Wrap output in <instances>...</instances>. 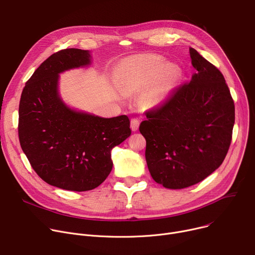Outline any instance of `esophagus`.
<instances>
[{
	"label": "esophagus",
	"mask_w": 255,
	"mask_h": 255,
	"mask_svg": "<svg viewBox=\"0 0 255 255\" xmlns=\"http://www.w3.org/2000/svg\"><path fill=\"white\" fill-rule=\"evenodd\" d=\"M139 119H137V118H132L131 119V124H130V127H131V129L133 130V131H136L137 129H138V127H139Z\"/></svg>",
	"instance_id": "1"
}]
</instances>
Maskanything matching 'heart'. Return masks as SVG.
Returning a JSON list of instances; mask_svg holds the SVG:
<instances>
[{"label":"heart","mask_w":255,"mask_h":255,"mask_svg":"<svg viewBox=\"0 0 255 255\" xmlns=\"http://www.w3.org/2000/svg\"><path fill=\"white\" fill-rule=\"evenodd\" d=\"M127 67L132 71L133 82L137 85L148 86L158 78L146 99V105L149 107L162 103L173 88L180 74L176 64H166L162 56L154 54L134 57L127 62Z\"/></svg>","instance_id":"b5f03b06"}]
</instances>
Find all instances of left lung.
Instances as JSON below:
<instances>
[{
    "mask_svg": "<svg viewBox=\"0 0 255 255\" xmlns=\"http://www.w3.org/2000/svg\"><path fill=\"white\" fill-rule=\"evenodd\" d=\"M190 55L196 70L191 81L147 110L139 126L152 179L173 190L202 181L223 164L235 124L234 100L223 74L194 48Z\"/></svg>",
    "mask_w": 255,
    "mask_h": 255,
    "instance_id": "obj_1",
    "label": "left lung"
}]
</instances>
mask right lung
<instances>
[{"instance_id":"obj_1","label":"right lung","mask_w":255,"mask_h":255,"mask_svg":"<svg viewBox=\"0 0 255 255\" xmlns=\"http://www.w3.org/2000/svg\"><path fill=\"white\" fill-rule=\"evenodd\" d=\"M90 62L87 50L67 48L49 56L25 83L18 136L36 173L56 188L85 192L112 171L111 150L130 136L125 115L100 118L67 108L58 96V74Z\"/></svg>"}]
</instances>
